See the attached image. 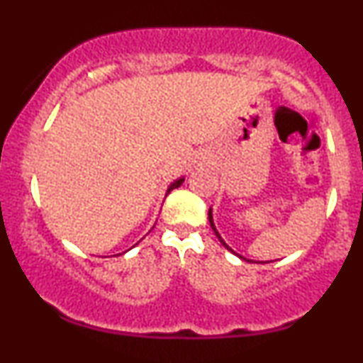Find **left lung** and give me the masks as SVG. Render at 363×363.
<instances>
[{"instance_id":"left-lung-1","label":"left lung","mask_w":363,"mask_h":363,"mask_svg":"<svg viewBox=\"0 0 363 363\" xmlns=\"http://www.w3.org/2000/svg\"><path fill=\"white\" fill-rule=\"evenodd\" d=\"M208 220H210V225H211V228H213L215 235H216V237H218V240H220V242H222V245H223V247H227V249H228V251H230V252H234V251H232V249H230V247H228V245H227V244H225V240L222 239V237H220V234H218V230H216V227H215V223H213V213H211V208H210V211H208ZM234 254H235V256H239V254H237V252H234ZM239 257H240V259H245V257H242V256H239ZM245 261L252 262L251 259H245ZM266 262H268V261H266Z\"/></svg>"}]
</instances>
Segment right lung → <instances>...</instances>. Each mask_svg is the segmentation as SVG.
Instances as JSON below:
<instances>
[{"instance_id":"right-lung-1","label":"right lung","mask_w":363,"mask_h":363,"mask_svg":"<svg viewBox=\"0 0 363 363\" xmlns=\"http://www.w3.org/2000/svg\"><path fill=\"white\" fill-rule=\"evenodd\" d=\"M182 182H184V177H179V179H176V181H174L172 182V184H170L169 186V189H167V194L170 193V191H172V189H176V187H179V186H181L182 184ZM167 194H165V196H167Z\"/></svg>"}]
</instances>
